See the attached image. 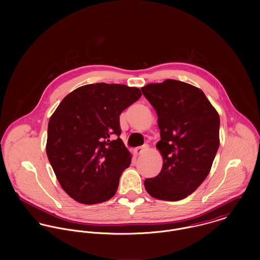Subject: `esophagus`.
<instances>
[{
    "mask_svg": "<svg viewBox=\"0 0 260 260\" xmlns=\"http://www.w3.org/2000/svg\"><path fill=\"white\" fill-rule=\"evenodd\" d=\"M147 149H148V145H143V146H140V147L135 148L134 152H135V154L139 155V154H142V153H143L144 151H146Z\"/></svg>",
    "mask_w": 260,
    "mask_h": 260,
    "instance_id": "obj_1",
    "label": "esophagus"
}]
</instances>
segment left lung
Returning a JSON list of instances; mask_svg holds the SVG:
<instances>
[{"label": "left lung", "instance_id": "8db88e82", "mask_svg": "<svg viewBox=\"0 0 260 260\" xmlns=\"http://www.w3.org/2000/svg\"><path fill=\"white\" fill-rule=\"evenodd\" d=\"M141 91L158 116L163 157L160 173L144 181L157 199L177 201L207 177L219 147V115L198 88L177 80L148 84Z\"/></svg>", "mask_w": 260, "mask_h": 260}]
</instances>
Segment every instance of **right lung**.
<instances>
[{"instance_id": "1", "label": "right lung", "mask_w": 260, "mask_h": 260, "mask_svg": "<svg viewBox=\"0 0 260 260\" xmlns=\"http://www.w3.org/2000/svg\"><path fill=\"white\" fill-rule=\"evenodd\" d=\"M141 97L138 88L96 83L67 95L48 124L47 156L65 192L96 204L118 189L131 154L120 138V114Z\"/></svg>"}]
</instances>
